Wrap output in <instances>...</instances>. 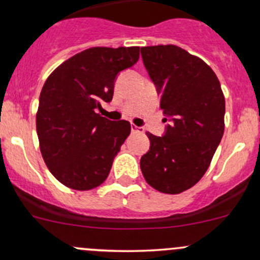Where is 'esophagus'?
I'll return each mask as SVG.
<instances>
[{"label": "esophagus", "instance_id": "1", "mask_svg": "<svg viewBox=\"0 0 260 260\" xmlns=\"http://www.w3.org/2000/svg\"><path fill=\"white\" fill-rule=\"evenodd\" d=\"M131 131H132L133 133H137V132H143V129L141 127H137L136 124H131Z\"/></svg>", "mask_w": 260, "mask_h": 260}]
</instances>
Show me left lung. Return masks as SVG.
<instances>
[{
  "mask_svg": "<svg viewBox=\"0 0 260 260\" xmlns=\"http://www.w3.org/2000/svg\"><path fill=\"white\" fill-rule=\"evenodd\" d=\"M141 54L171 122L162 137L147 133L141 171L159 192H183L205 175L224 135V94L211 68L179 46H146Z\"/></svg>",
  "mask_w": 260,
  "mask_h": 260,
  "instance_id": "left-lung-1",
  "label": "left lung"
}]
</instances>
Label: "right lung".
<instances>
[{
    "label": "right lung",
    "instance_id": "obj_1",
    "mask_svg": "<svg viewBox=\"0 0 260 260\" xmlns=\"http://www.w3.org/2000/svg\"><path fill=\"white\" fill-rule=\"evenodd\" d=\"M140 59V48H90L74 55L46 79L36 114L40 151L54 177L67 187L91 190L108 177L131 133L127 120L96 113L113 98L114 81Z\"/></svg>",
    "mask_w": 260,
    "mask_h": 260
}]
</instances>
